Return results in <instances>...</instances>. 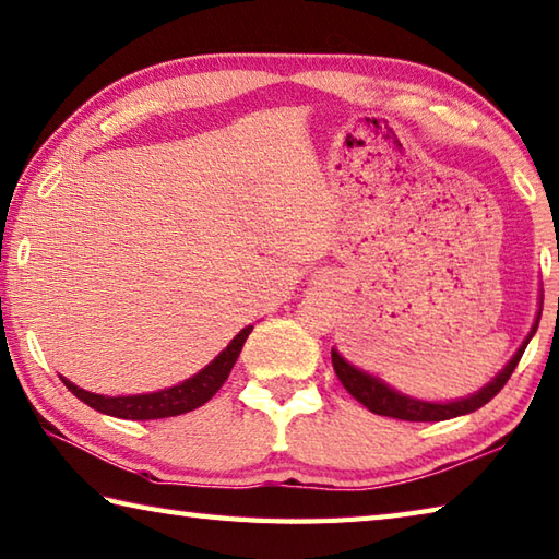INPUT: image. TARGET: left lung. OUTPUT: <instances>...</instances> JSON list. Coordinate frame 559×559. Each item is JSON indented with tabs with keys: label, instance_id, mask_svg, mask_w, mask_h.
<instances>
[{
	"label": "left lung",
	"instance_id": "obj_1",
	"mask_svg": "<svg viewBox=\"0 0 559 559\" xmlns=\"http://www.w3.org/2000/svg\"><path fill=\"white\" fill-rule=\"evenodd\" d=\"M540 312H543V300H540V310H538V317H535L531 334L526 336V342L519 346V352L513 354V358L504 366V370H501V373L491 380L489 385L477 390L475 395L455 400V402H424L417 397L402 395V392L392 390L388 382H382L380 378L370 376V373H366V370H360V368L348 364V360L338 354L336 348H332V366L336 370V378L342 380V385L352 392V395L360 404H364V407H368L373 414H380V417H392V419H404V421H443V419L463 417V414L485 407V404L507 385V380L511 378L513 368L519 366L523 352H526V346L533 338L535 330H538Z\"/></svg>",
	"mask_w": 559,
	"mask_h": 559
}]
</instances>
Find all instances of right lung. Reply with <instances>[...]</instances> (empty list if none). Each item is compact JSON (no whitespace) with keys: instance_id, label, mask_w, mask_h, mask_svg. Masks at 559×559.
Returning a JSON list of instances; mask_svg holds the SVG:
<instances>
[{"instance_id":"1","label":"right lung","mask_w":559,"mask_h":559,"mask_svg":"<svg viewBox=\"0 0 559 559\" xmlns=\"http://www.w3.org/2000/svg\"><path fill=\"white\" fill-rule=\"evenodd\" d=\"M254 326H245L233 342L223 348L211 364H207L203 370H199L193 378L179 382V385L159 390V392H150V395H96V392L76 388L74 382L68 378L60 380L68 385L74 397H80L84 404H90L92 409L108 414V417H118V419H133V421H145V419H164V417H177V414H186L199 409L201 404L211 400L217 390L223 388V382L227 380L229 370H233L235 360L242 352V346L247 342V336L251 334Z\"/></svg>"}]
</instances>
